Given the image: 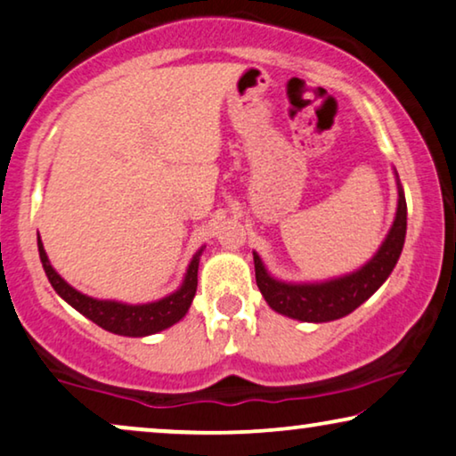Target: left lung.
<instances>
[{
    "label": "left lung",
    "mask_w": 456,
    "mask_h": 456,
    "mask_svg": "<svg viewBox=\"0 0 456 456\" xmlns=\"http://www.w3.org/2000/svg\"><path fill=\"white\" fill-rule=\"evenodd\" d=\"M395 176L398 189L395 222L373 257L365 261L359 270L338 278L320 280V282H284V280L273 278L259 255L253 251L255 280L265 303L276 314L311 323L340 320L353 314L388 280L401 257L404 234H407V201H404V191L396 170Z\"/></svg>",
    "instance_id": "left-lung-1"
}]
</instances>
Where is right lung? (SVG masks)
I'll return each mask as SVG.
<instances>
[{"mask_svg":"<svg viewBox=\"0 0 456 456\" xmlns=\"http://www.w3.org/2000/svg\"><path fill=\"white\" fill-rule=\"evenodd\" d=\"M37 247H39V257L45 270V276L49 284L53 286V290L64 298V301L83 314L86 320L97 323L99 328L108 330L111 334L118 336H130V338H142V336L158 334L161 330L174 326L183 317L189 314L192 298L197 292V272H199V257H201L203 248L192 255L189 267L183 278V284L176 290L164 298L151 303H141V305H130L122 301H110V298H93L89 295L74 289L53 270V265L49 264V257L43 248L41 236L37 239Z\"/></svg>","mask_w":456,"mask_h":456,"instance_id":"right-lung-1","label":"right lung"}]
</instances>
